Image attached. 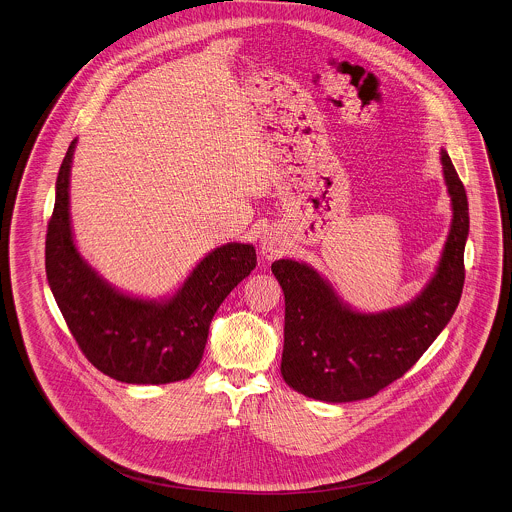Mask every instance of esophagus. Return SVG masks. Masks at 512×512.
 <instances>
[{
	"label": "esophagus",
	"mask_w": 512,
	"mask_h": 512,
	"mask_svg": "<svg viewBox=\"0 0 512 512\" xmlns=\"http://www.w3.org/2000/svg\"><path fill=\"white\" fill-rule=\"evenodd\" d=\"M261 253L265 259H276L284 253V243L276 234H265L261 237Z\"/></svg>",
	"instance_id": "34e87169"
}]
</instances>
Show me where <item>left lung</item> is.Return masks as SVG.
<instances>
[{
  "mask_svg": "<svg viewBox=\"0 0 512 512\" xmlns=\"http://www.w3.org/2000/svg\"><path fill=\"white\" fill-rule=\"evenodd\" d=\"M440 159L454 216L438 271L411 304L358 314L308 265L292 259L273 263L286 308L280 372L296 392L331 403L372 397L423 356L456 312L466 278L470 214L452 159L444 150Z\"/></svg>",
  "mask_w": 512,
  "mask_h": 512,
  "instance_id": "obj_1",
  "label": "left lung"
}]
</instances>
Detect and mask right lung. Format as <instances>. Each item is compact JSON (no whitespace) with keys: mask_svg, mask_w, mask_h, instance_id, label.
<instances>
[{"mask_svg":"<svg viewBox=\"0 0 512 512\" xmlns=\"http://www.w3.org/2000/svg\"><path fill=\"white\" fill-rule=\"evenodd\" d=\"M70 144L56 179L46 230V278L85 358L126 384H169L197 370L210 321L257 265L253 245L228 243L208 253L167 302L130 298L79 257L70 228Z\"/></svg>","mask_w":512,"mask_h":512,"instance_id":"right-lung-1","label":"right lung"}]
</instances>
